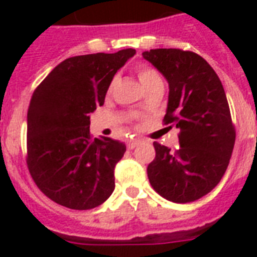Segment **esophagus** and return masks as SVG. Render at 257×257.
I'll use <instances>...</instances> for the list:
<instances>
[{
  "label": "esophagus",
  "instance_id": "obj_1",
  "mask_svg": "<svg viewBox=\"0 0 257 257\" xmlns=\"http://www.w3.org/2000/svg\"><path fill=\"white\" fill-rule=\"evenodd\" d=\"M140 143H141L140 140H129L128 144H126V145H128L129 149H133V148H136L137 145L140 144Z\"/></svg>",
  "mask_w": 257,
  "mask_h": 257
}]
</instances>
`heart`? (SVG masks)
<instances>
[{
  "mask_svg": "<svg viewBox=\"0 0 257 257\" xmlns=\"http://www.w3.org/2000/svg\"><path fill=\"white\" fill-rule=\"evenodd\" d=\"M156 78H160V76H159L156 70L151 69V68H141L139 70V80H140L143 86H145L147 84L153 81V80H156Z\"/></svg>",
  "mask_w": 257,
  "mask_h": 257,
  "instance_id": "1",
  "label": "heart"
}]
</instances>
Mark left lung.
<instances>
[{
	"mask_svg": "<svg viewBox=\"0 0 257 257\" xmlns=\"http://www.w3.org/2000/svg\"><path fill=\"white\" fill-rule=\"evenodd\" d=\"M169 85L165 124L180 128L179 148L153 143L148 165L153 189L173 203L203 197L224 176L235 145V128L219 76L201 56L180 49L143 53Z\"/></svg>",
	"mask_w": 257,
	"mask_h": 257,
	"instance_id": "obj_1",
	"label": "left lung"
}]
</instances>
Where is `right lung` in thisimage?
Instances as JSON below:
<instances>
[{"label": "right lung", "instance_id": "right-lung-1", "mask_svg": "<svg viewBox=\"0 0 257 257\" xmlns=\"http://www.w3.org/2000/svg\"><path fill=\"white\" fill-rule=\"evenodd\" d=\"M136 54L76 56L60 62L34 90L28 109V168L50 200L85 211L104 203L114 191V167L124 143L92 139L90 113L104 104L117 70Z\"/></svg>", "mask_w": 257, "mask_h": 257}]
</instances>
